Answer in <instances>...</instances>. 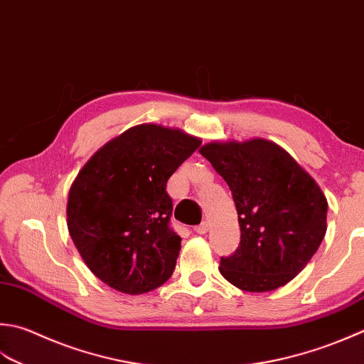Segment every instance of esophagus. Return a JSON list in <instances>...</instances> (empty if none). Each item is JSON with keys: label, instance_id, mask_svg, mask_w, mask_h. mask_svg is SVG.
<instances>
[{"label": "esophagus", "instance_id": "34e87169", "mask_svg": "<svg viewBox=\"0 0 364 364\" xmlns=\"http://www.w3.org/2000/svg\"><path fill=\"white\" fill-rule=\"evenodd\" d=\"M208 229H210V224L206 223V220H203V223H202L200 225H196V227H194V232L198 233V235H205L206 232H208Z\"/></svg>", "mask_w": 364, "mask_h": 364}]
</instances>
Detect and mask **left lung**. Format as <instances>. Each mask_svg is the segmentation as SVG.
I'll use <instances>...</instances> for the list:
<instances>
[{
  "label": "left lung",
  "mask_w": 364,
  "mask_h": 364,
  "mask_svg": "<svg viewBox=\"0 0 364 364\" xmlns=\"http://www.w3.org/2000/svg\"><path fill=\"white\" fill-rule=\"evenodd\" d=\"M232 191L241 241L219 272L235 287L268 291L308 265L326 232L322 189L286 149L265 139L200 148Z\"/></svg>",
  "instance_id": "1"
}]
</instances>
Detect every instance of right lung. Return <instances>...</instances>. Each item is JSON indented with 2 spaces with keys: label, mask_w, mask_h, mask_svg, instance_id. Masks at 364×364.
<instances>
[{
  "label": "right lung",
  "mask_w": 364,
  "mask_h": 364,
  "mask_svg": "<svg viewBox=\"0 0 364 364\" xmlns=\"http://www.w3.org/2000/svg\"><path fill=\"white\" fill-rule=\"evenodd\" d=\"M200 139L139 124L91 156L73 183L68 229L92 274L127 295L146 294L172 276L181 238L170 229L167 181Z\"/></svg>",
  "instance_id": "right-lung-1"
}]
</instances>
